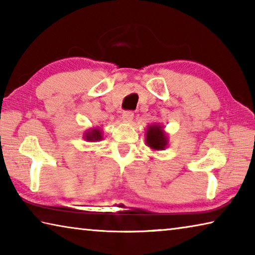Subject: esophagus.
<instances>
[{
	"instance_id": "obj_1",
	"label": "esophagus",
	"mask_w": 255,
	"mask_h": 255,
	"mask_svg": "<svg viewBox=\"0 0 255 255\" xmlns=\"http://www.w3.org/2000/svg\"><path fill=\"white\" fill-rule=\"evenodd\" d=\"M132 118H133V114L131 111H125L122 116V119L124 120V123H127V124L131 123Z\"/></svg>"
}]
</instances>
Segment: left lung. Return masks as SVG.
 I'll list each match as a JSON object with an SVG mask.
<instances>
[{
  "instance_id": "left-lung-1",
  "label": "left lung",
  "mask_w": 255,
  "mask_h": 255,
  "mask_svg": "<svg viewBox=\"0 0 255 255\" xmlns=\"http://www.w3.org/2000/svg\"><path fill=\"white\" fill-rule=\"evenodd\" d=\"M145 143L153 150H163L169 146V137L161 124L148 125L145 133Z\"/></svg>"
}]
</instances>
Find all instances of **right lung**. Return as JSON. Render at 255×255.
Listing matches in <instances>:
<instances>
[{
  "instance_id": "add662e5",
  "label": "right lung",
  "mask_w": 255,
  "mask_h": 255,
  "mask_svg": "<svg viewBox=\"0 0 255 255\" xmlns=\"http://www.w3.org/2000/svg\"><path fill=\"white\" fill-rule=\"evenodd\" d=\"M83 138L88 141H99V140H101L103 138L101 128H99V127L89 128L88 130H85V132L83 133Z\"/></svg>"
}]
</instances>
